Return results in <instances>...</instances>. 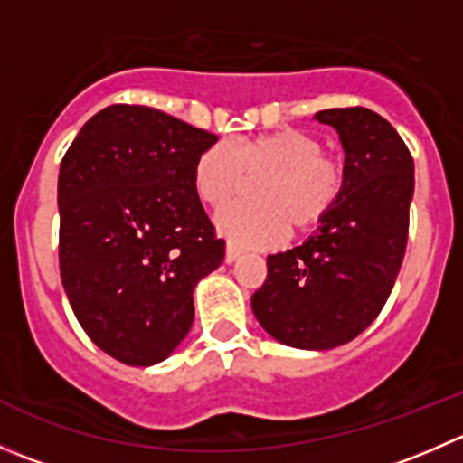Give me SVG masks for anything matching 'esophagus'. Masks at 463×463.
I'll list each match as a JSON object with an SVG mask.
<instances>
[{
    "label": "esophagus",
    "mask_w": 463,
    "mask_h": 463,
    "mask_svg": "<svg viewBox=\"0 0 463 463\" xmlns=\"http://www.w3.org/2000/svg\"><path fill=\"white\" fill-rule=\"evenodd\" d=\"M241 258V249H237L235 244H228L226 246V261L228 264H232V261H237Z\"/></svg>",
    "instance_id": "34e87169"
}]
</instances>
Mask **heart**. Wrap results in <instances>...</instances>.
<instances>
[{
    "mask_svg": "<svg viewBox=\"0 0 463 463\" xmlns=\"http://www.w3.org/2000/svg\"><path fill=\"white\" fill-rule=\"evenodd\" d=\"M261 179L253 197L217 217L219 231L241 246H273L288 235L318 228L343 197L345 167L322 154V145L300 129H275L240 141L205 147L193 165V188L205 205L219 210Z\"/></svg>",
    "mask_w": 463,
    "mask_h": 463,
    "instance_id": "b5f03b06",
    "label": "heart"
}]
</instances>
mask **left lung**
Instances as JSON below:
<instances>
[{"label":"left lung","mask_w":463,"mask_h":463,"mask_svg":"<svg viewBox=\"0 0 463 463\" xmlns=\"http://www.w3.org/2000/svg\"><path fill=\"white\" fill-rule=\"evenodd\" d=\"M316 120L343 141V197L305 244L269 255L250 298L260 325L300 349L338 347L376 320L403 264L414 193L412 154L383 116L335 107Z\"/></svg>","instance_id":"1"}]
</instances>
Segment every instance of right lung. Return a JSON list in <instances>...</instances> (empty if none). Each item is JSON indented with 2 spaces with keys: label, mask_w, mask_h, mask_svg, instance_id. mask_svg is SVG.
Returning <instances> with one entry per match:
<instances>
[{
  "label": "right lung",
  "mask_w": 463,
  "mask_h": 463,
  "mask_svg": "<svg viewBox=\"0 0 463 463\" xmlns=\"http://www.w3.org/2000/svg\"><path fill=\"white\" fill-rule=\"evenodd\" d=\"M217 137L145 105L89 118L60 163V278L85 334L134 367L163 361L194 320L193 291L226 241L193 188Z\"/></svg>",
  "instance_id": "right-lung-1"
}]
</instances>
